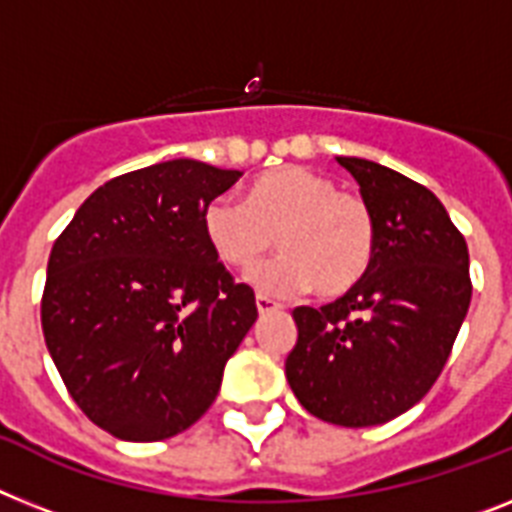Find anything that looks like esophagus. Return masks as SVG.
<instances>
[{
  "label": "esophagus",
  "instance_id": "obj_1",
  "mask_svg": "<svg viewBox=\"0 0 512 512\" xmlns=\"http://www.w3.org/2000/svg\"><path fill=\"white\" fill-rule=\"evenodd\" d=\"M256 308H259V314H272V311H280L282 303L272 301L269 295H256Z\"/></svg>",
  "mask_w": 512,
  "mask_h": 512
}]
</instances>
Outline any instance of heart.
<instances>
[{
    "mask_svg": "<svg viewBox=\"0 0 512 512\" xmlns=\"http://www.w3.org/2000/svg\"><path fill=\"white\" fill-rule=\"evenodd\" d=\"M204 235L211 253L232 272L253 269L274 240L282 256L251 274L253 285L266 293L311 287L319 298H337L361 282L374 256L369 204L301 164L256 177L246 201H209Z\"/></svg>",
    "mask_w": 512,
    "mask_h": 512,
    "instance_id": "1",
    "label": "heart"
}]
</instances>
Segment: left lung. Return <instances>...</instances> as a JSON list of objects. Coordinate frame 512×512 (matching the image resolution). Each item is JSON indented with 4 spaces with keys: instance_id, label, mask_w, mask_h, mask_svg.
Wrapping results in <instances>:
<instances>
[{
    "instance_id": "left-lung-1",
    "label": "left lung",
    "mask_w": 512,
    "mask_h": 512,
    "mask_svg": "<svg viewBox=\"0 0 512 512\" xmlns=\"http://www.w3.org/2000/svg\"><path fill=\"white\" fill-rule=\"evenodd\" d=\"M374 217V256L353 290L298 306L287 382L311 416L377 426L432 390L471 303L468 246L432 190L358 156H337Z\"/></svg>"
}]
</instances>
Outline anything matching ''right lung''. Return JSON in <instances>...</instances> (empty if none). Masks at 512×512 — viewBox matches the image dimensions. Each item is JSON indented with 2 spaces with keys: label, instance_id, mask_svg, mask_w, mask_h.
Masks as SVG:
<instances>
[{
  "label": "right lung",
  "instance_id": "obj_1",
  "mask_svg": "<svg viewBox=\"0 0 512 512\" xmlns=\"http://www.w3.org/2000/svg\"><path fill=\"white\" fill-rule=\"evenodd\" d=\"M243 172L193 159L96 188L59 232L41 327L70 398L128 442L175 437L209 411L259 308L211 253L204 209Z\"/></svg>",
  "mask_w": 512,
  "mask_h": 512
}]
</instances>
